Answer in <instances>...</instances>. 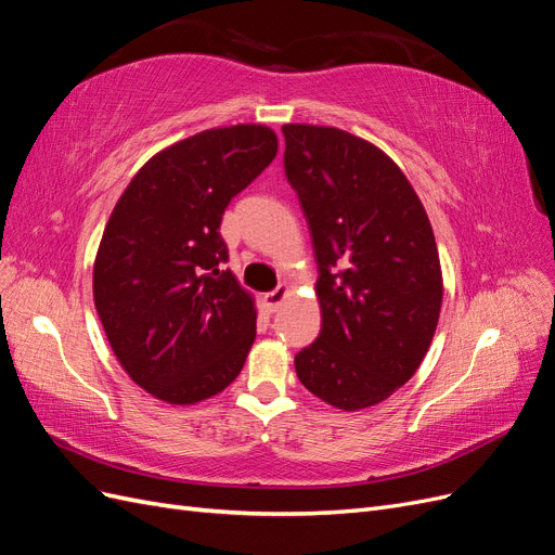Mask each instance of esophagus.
<instances>
[{
	"mask_svg": "<svg viewBox=\"0 0 555 555\" xmlns=\"http://www.w3.org/2000/svg\"><path fill=\"white\" fill-rule=\"evenodd\" d=\"M287 296H289V287H287V284H280L278 289L263 294V306H266V310H268V312H278L280 306L284 304V300H287Z\"/></svg>",
	"mask_w": 555,
	"mask_h": 555,
	"instance_id": "esophagus-1",
	"label": "esophagus"
}]
</instances>
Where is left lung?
<instances>
[{
    "label": "left lung",
    "mask_w": 555,
    "mask_h": 555,
    "mask_svg": "<svg viewBox=\"0 0 555 555\" xmlns=\"http://www.w3.org/2000/svg\"><path fill=\"white\" fill-rule=\"evenodd\" d=\"M282 133L322 310L296 375L328 405L359 412L400 389L426 357L444 292L438 243L422 198L384 150L338 127L284 125Z\"/></svg>",
    "instance_id": "8db88e82"
}]
</instances>
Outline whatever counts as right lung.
Returning <instances> with one entry per match:
<instances>
[{
  "label": "right lung",
  "mask_w": 555,
  "mask_h": 555,
  "mask_svg": "<svg viewBox=\"0 0 555 555\" xmlns=\"http://www.w3.org/2000/svg\"><path fill=\"white\" fill-rule=\"evenodd\" d=\"M275 155L266 125L198 131L150 157L108 217L94 257V308L125 373L169 405L222 393L243 371L257 306L222 271L220 222Z\"/></svg>",
  "instance_id": "add662e5"
}]
</instances>
